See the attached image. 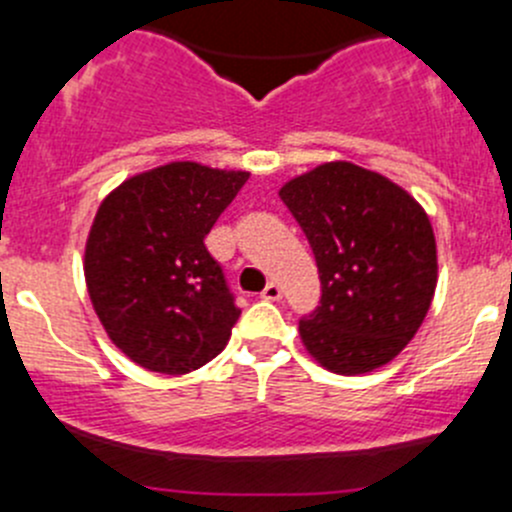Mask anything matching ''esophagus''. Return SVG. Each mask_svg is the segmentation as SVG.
I'll list each match as a JSON object with an SVG mask.
<instances>
[{"instance_id":"34e87169","label":"esophagus","mask_w":512,"mask_h":512,"mask_svg":"<svg viewBox=\"0 0 512 512\" xmlns=\"http://www.w3.org/2000/svg\"><path fill=\"white\" fill-rule=\"evenodd\" d=\"M262 297H265V300H270V302H280L282 300V287L277 285V282H270V285L262 290Z\"/></svg>"}]
</instances>
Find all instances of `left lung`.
Here are the masks:
<instances>
[{
	"mask_svg": "<svg viewBox=\"0 0 512 512\" xmlns=\"http://www.w3.org/2000/svg\"><path fill=\"white\" fill-rule=\"evenodd\" d=\"M320 272V305L300 320L307 352L337 375L393 360L415 337L438 282L423 207L395 182L327 162L280 190Z\"/></svg>",
	"mask_w": 512,
	"mask_h": 512,
	"instance_id": "8db88e82",
	"label": "left lung"
}]
</instances>
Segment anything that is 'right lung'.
Listing matches in <instances>:
<instances>
[{"mask_svg":"<svg viewBox=\"0 0 512 512\" xmlns=\"http://www.w3.org/2000/svg\"><path fill=\"white\" fill-rule=\"evenodd\" d=\"M247 177L172 162L122 182L99 205L84 252L89 300L137 365L185 375L230 340L240 307L205 237Z\"/></svg>","mask_w":512,"mask_h":512,"instance_id":"1","label":"right lung"}]
</instances>
